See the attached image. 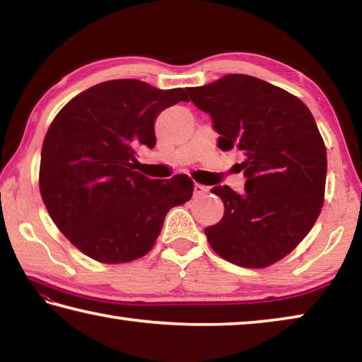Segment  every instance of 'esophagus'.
Wrapping results in <instances>:
<instances>
[{
  "mask_svg": "<svg viewBox=\"0 0 362 362\" xmlns=\"http://www.w3.org/2000/svg\"><path fill=\"white\" fill-rule=\"evenodd\" d=\"M193 192H194V196H201L207 192V188L204 185H201V183H194Z\"/></svg>",
  "mask_w": 362,
  "mask_h": 362,
  "instance_id": "esophagus-1",
  "label": "esophagus"
}]
</instances>
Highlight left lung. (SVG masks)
Masks as SVG:
<instances>
[{
    "instance_id": "left-lung-1",
    "label": "left lung",
    "mask_w": 362,
    "mask_h": 362,
    "mask_svg": "<svg viewBox=\"0 0 362 362\" xmlns=\"http://www.w3.org/2000/svg\"><path fill=\"white\" fill-rule=\"evenodd\" d=\"M212 119L222 151H238L244 192L217 185L218 223L204 228L211 247L235 265L265 268L313 228L324 204L327 156L313 115L287 90L249 75H226L185 89Z\"/></svg>"
}]
</instances>
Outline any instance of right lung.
Instances as JSON below:
<instances>
[{"label": "right lung", "mask_w": 362, "mask_h": 362, "mask_svg": "<svg viewBox=\"0 0 362 362\" xmlns=\"http://www.w3.org/2000/svg\"><path fill=\"white\" fill-rule=\"evenodd\" d=\"M185 90L113 79L60 110L42 142L40 192L57 228L83 254L124 263L150 252L164 217L193 194L188 175L151 180L134 170L140 145L156 144L158 115Z\"/></svg>", "instance_id": "right-lung-1"}]
</instances>
